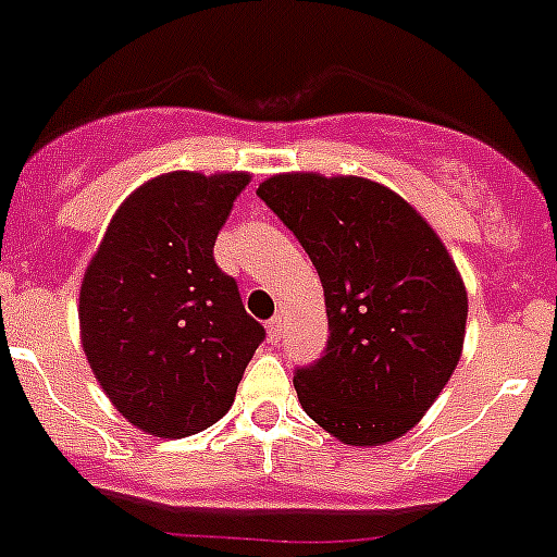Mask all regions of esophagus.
<instances>
[{
    "instance_id": "1",
    "label": "esophagus",
    "mask_w": 557,
    "mask_h": 557,
    "mask_svg": "<svg viewBox=\"0 0 557 557\" xmlns=\"http://www.w3.org/2000/svg\"><path fill=\"white\" fill-rule=\"evenodd\" d=\"M267 330H269V341L277 343L280 335H283V315H274V319H269Z\"/></svg>"
}]
</instances>
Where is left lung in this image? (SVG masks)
<instances>
[{
  "instance_id": "8db88e82",
  "label": "left lung",
  "mask_w": 557,
  "mask_h": 557,
  "mask_svg": "<svg viewBox=\"0 0 557 557\" xmlns=\"http://www.w3.org/2000/svg\"><path fill=\"white\" fill-rule=\"evenodd\" d=\"M324 285V355L294 371L305 412L346 445L407 434L461 357L467 290L407 200L366 178L274 175L258 186Z\"/></svg>"
}]
</instances>
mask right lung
Listing matches in <instances>:
<instances>
[{
	"instance_id": "obj_1",
	"label": "right lung",
	"mask_w": 557,
	"mask_h": 557,
	"mask_svg": "<svg viewBox=\"0 0 557 557\" xmlns=\"http://www.w3.org/2000/svg\"><path fill=\"white\" fill-rule=\"evenodd\" d=\"M249 175L168 173L112 216L79 296L82 346L117 412L148 434H197L231 409L267 337L214 242Z\"/></svg>"
}]
</instances>
